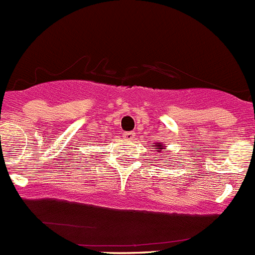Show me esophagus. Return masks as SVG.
<instances>
[{
    "instance_id": "esophagus-1",
    "label": "esophagus",
    "mask_w": 255,
    "mask_h": 255,
    "mask_svg": "<svg viewBox=\"0 0 255 255\" xmlns=\"http://www.w3.org/2000/svg\"><path fill=\"white\" fill-rule=\"evenodd\" d=\"M123 138H125L126 140H128V142H130V140L135 139V133L134 132H126L125 134H123Z\"/></svg>"
}]
</instances>
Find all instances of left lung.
I'll return each mask as SVG.
<instances>
[{
  "label": "left lung",
  "instance_id": "8db88e82",
  "mask_svg": "<svg viewBox=\"0 0 255 255\" xmlns=\"http://www.w3.org/2000/svg\"><path fill=\"white\" fill-rule=\"evenodd\" d=\"M153 145H154V149H155V152H157V153H163V154H165V152H169V149H168L164 142H163V143H154ZM154 158H157V157H154Z\"/></svg>",
  "mask_w": 255,
  "mask_h": 255
}]
</instances>
